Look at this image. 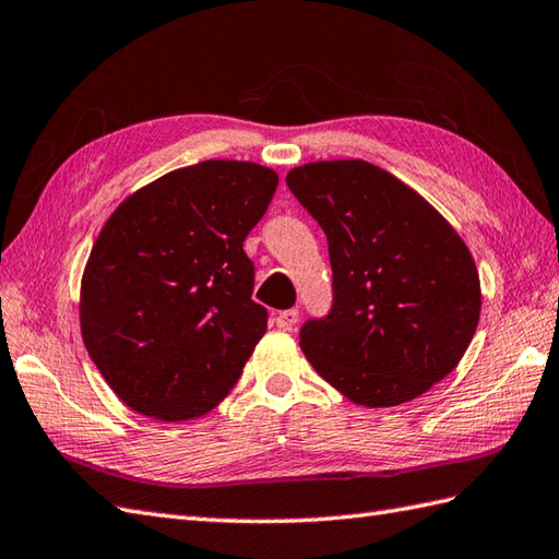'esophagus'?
<instances>
[{
	"label": "esophagus",
	"instance_id": "esophagus-1",
	"mask_svg": "<svg viewBox=\"0 0 559 559\" xmlns=\"http://www.w3.org/2000/svg\"><path fill=\"white\" fill-rule=\"evenodd\" d=\"M297 319H300V311H297V309L278 311V314H276V326L283 329V331H290L295 323H297Z\"/></svg>",
	"mask_w": 559,
	"mask_h": 559
}]
</instances>
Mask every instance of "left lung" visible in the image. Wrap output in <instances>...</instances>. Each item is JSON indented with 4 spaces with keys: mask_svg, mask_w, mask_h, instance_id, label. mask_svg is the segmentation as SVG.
Returning a JSON list of instances; mask_svg holds the SVG:
<instances>
[{
    "mask_svg": "<svg viewBox=\"0 0 559 559\" xmlns=\"http://www.w3.org/2000/svg\"><path fill=\"white\" fill-rule=\"evenodd\" d=\"M326 233L329 317L309 319L300 347L347 400L393 407L460 365L481 283L469 248L419 192L361 159L311 162L285 176Z\"/></svg>",
    "mask_w": 559,
    "mask_h": 559,
    "instance_id": "8db88e82",
    "label": "left lung"
}]
</instances>
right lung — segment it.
Returning a JSON list of instances; mask_svg holds the SVG:
<instances>
[{"instance_id":"1","label":"right lung","mask_w":559,"mask_h":559,"mask_svg":"<svg viewBox=\"0 0 559 559\" xmlns=\"http://www.w3.org/2000/svg\"><path fill=\"white\" fill-rule=\"evenodd\" d=\"M278 174L252 162L178 168L126 198L81 281L90 359L128 407L159 421L202 417L238 383L266 333L242 242Z\"/></svg>"}]
</instances>
